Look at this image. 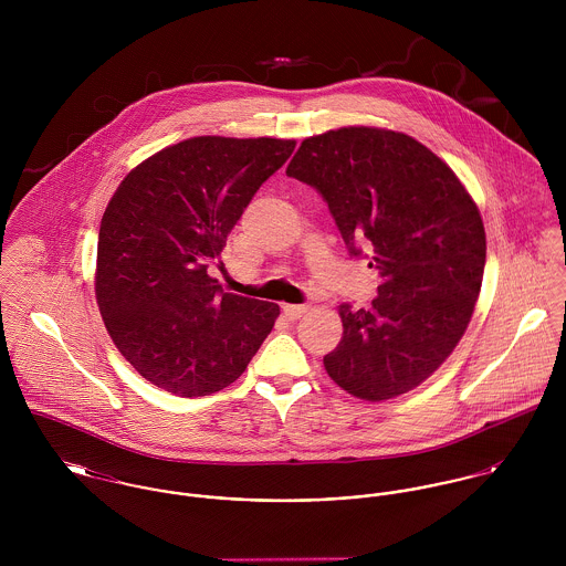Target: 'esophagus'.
Here are the masks:
<instances>
[{"instance_id": "1", "label": "esophagus", "mask_w": 566, "mask_h": 566, "mask_svg": "<svg viewBox=\"0 0 566 566\" xmlns=\"http://www.w3.org/2000/svg\"><path fill=\"white\" fill-rule=\"evenodd\" d=\"M283 314L290 318V321H298L307 314V305H283Z\"/></svg>"}]
</instances>
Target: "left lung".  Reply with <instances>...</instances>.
I'll return each mask as SVG.
<instances>
[{"label": "left lung", "mask_w": 566, "mask_h": 566, "mask_svg": "<svg viewBox=\"0 0 566 566\" xmlns=\"http://www.w3.org/2000/svg\"><path fill=\"white\" fill-rule=\"evenodd\" d=\"M287 176L323 196L355 259L381 274L370 310L339 305L328 377L366 401L422 384L471 323L484 279L482 216L453 169L403 133L339 128L301 144Z\"/></svg>", "instance_id": "left-lung-1"}]
</instances>
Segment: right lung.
<instances>
[{
  "mask_svg": "<svg viewBox=\"0 0 566 566\" xmlns=\"http://www.w3.org/2000/svg\"><path fill=\"white\" fill-rule=\"evenodd\" d=\"M296 142L193 137L135 167L97 238L95 296L119 353L157 388L207 397L240 379L279 305L207 274L256 189Z\"/></svg>",
  "mask_w": 566,
  "mask_h": 566,
  "instance_id": "1",
  "label": "right lung"
}]
</instances>
